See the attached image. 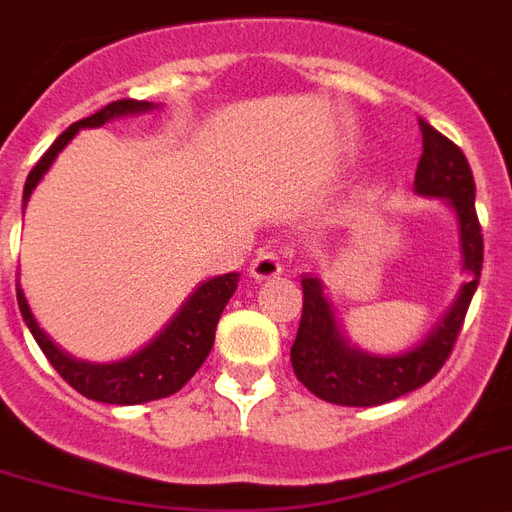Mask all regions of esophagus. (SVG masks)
<instances>
[{
    "label": "esophagus",
    "mask_w": 512,
    "mask_h": 512,
    "mask_svg": "<svg viewBox=\"0 0 512 512\" xmlns=\"http://www.w3.org/2000/svg\"><path fill=\"white\" fill-rule=\"evenodd\" d=\"M281 273H284V263H281L276 252H260V255L252 260V265H249V276L255 281L276 279Z\"/></svg>",
    "instance_id": "esophagus-1"
}]
</instances>
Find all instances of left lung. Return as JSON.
<instances>
[{
    "label": "left lung",
    "instance_id": "obj_1",
    "mask_svg": "<svg viewBox=\"0 0 512 512\" xmlns=\"http://www.w3.org/2000/svg\"><path fill=\"white\" fill-rule=\"evenodd\" d=\"M422 156L414 175V191L444 199L460 225L462 268L470 279L462 284L444 319L438 321L417 348L401 356H369L353 348L342 335L332 303L324 295V284L316 276H303V316L292 345V369L297 380L313 396L340 406L388 404L412 390L422 388L438 374L452 353L462 321L470 308L473 292L484 265V236L476 215V183L460 148L444 138L436 127L420 119Z\"/></svg>",
    "mask_w": 512,
    "mask_h": 512
}]
</instances>
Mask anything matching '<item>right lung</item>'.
I'll return each instance as SVG.
<instances>
[{
  "instance_id": "add662e5",
  "label": "right lung",
  "mask_w": 512,
  "mask_h": 512,
  "mask_svg": "<svg viewBox=\"0 0 512 512\" xmlns=\"http://www.w3.org/2000/svg\"><path fill=\"white\" fill-rule=\"evenodd\" d=\"M151 108H154V103H148V100L124 98L103 106L98 114L71 124L47 148V154L36 162L34 170L28 172L26 185H23V207H26L28 196L36 188V183L42 180L44 172L50 170L55 156L68 146V140L74 138L82 127H100V124H106L114 116L143 114V111H151ZM236 287H239V273H225V276H215V279L204 281L185 300V305L177 311L175 319L164 327V332H159L135 356L124 358V361H114V364H87V361H76V358L66 356L39 329L20 287L18 308L23 321H26V327L31 329V335H34L42 353L47 356V361L55 366V372L71 388L79 390L82 396L92 398V401H103V404H146V401H156V398H167L177 393L185 382L191 380L193 374L199 372V366L204 364V358L209 356L212 342H215L220 313L228 305Z\"/></svg>"
}]
</instances>
